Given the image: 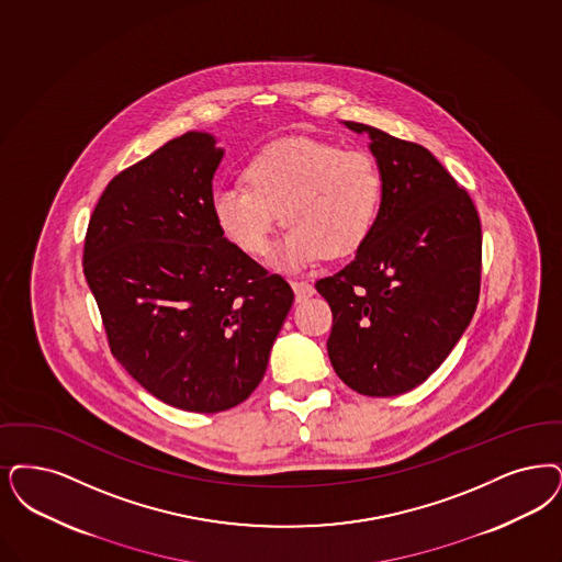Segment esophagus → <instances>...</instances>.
Listing matches in <instances>:
<instances>
[{"label": "esophagus", "instance_id": "34e87169", "mask_svg": "<svg viewBox=\"0 0 562 562\" xmlns=\"http://www.w3.org/2000/svg\"><path fill=\"white\" fill-rule=\"evenodd\" d=\"M292 291H294V296H296V301H305V299H310L312 294H314V286L310 284V282H291Z\"/></svg>", "mask_w": 562, "mask_h": 562}]
</instances>
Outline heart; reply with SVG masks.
Segmentation results:
<instances>
[{"label": "heart", "mask_w": 562, "mask_h": 562, "mask_svg": "<svg viewBox=\"0 0 562 562\" xmlns=\"http://www.w3.org/2000/svg\"><path fill=\"white\" fill-rule=\"evenodd\" d=\"M243 180L213 192V217L232 245L261 257L282 215L289 232L273 263L284 270L358 252L381 215L384 181L376 158L333 142L268 144L245 162Z\"/></svg>", "instance_id": "heart-1"}]
</instances>
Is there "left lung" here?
Returning <instances> with one entry per match:
<instances>
[{
    "label": "left lung",
    "mask_w": 562,
    "mask_h": 562,
    "mask_svg": "<svg viewBox=\"0 0 562 562\" xmlns=\"http://www.w3.org/2000/svg\"><path fill=\"white\" fill-rule=\"evenodd\" d=\"M370 135L381 167V215L356 259L315 282L333 310L328 358L368 397L412 391L464 335L481 289V222L464 188L425 146Z\"/></svg>",
    "instance_id": "left-lung-1"
}]
</instances>
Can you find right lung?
<instances>
[{"instance_id":"1","label":"right lung","mask_w":562,"mask_h":562,"mask_svg":"<svg viewBox=\"0 0 562 562\" xmlns=\"http://www.w3.org/2000/svg\"><path fill=\"white\" fill-rule=\"evenodd\" d=\"M224 158L188 132L121 171L91 213L83 273L116 361L165 404L215 414L263 379L294 292L211 211Z\"/></svg>"}]
</instances>
